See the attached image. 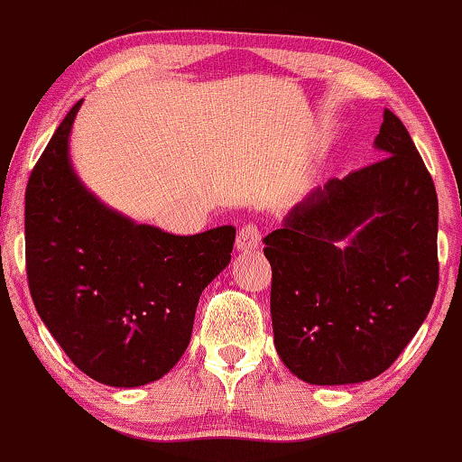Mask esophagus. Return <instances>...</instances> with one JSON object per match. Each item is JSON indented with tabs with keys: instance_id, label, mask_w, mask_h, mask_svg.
<instances>
[{
	"instance_id": "1",
	"label": "esophagus",
	"mask_w": 462,
	"mask_h": 462,
	"mask_svg": "<svg viewBox=\"0 0 462 462\" xmlns=\"http://www.w3.org/2000/svg\"><path fill=\"white\" fill-rule=\"evenodd\" d=\"M259 243H262V228H259L257 224H245L243 228L238 230V236H236V249L245 251V253H251L255 251Z\"/></svg>"
}]
</instances>
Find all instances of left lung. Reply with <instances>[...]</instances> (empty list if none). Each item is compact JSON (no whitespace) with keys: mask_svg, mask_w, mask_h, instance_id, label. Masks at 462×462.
Returning a JSON list of instances; mask_svg holds the SVG:
<instances>
[{"mask_svg":"<svg viewBox=\"0 0 462 462\" xmlns=\"http://www.w3.org/2000/svg\"><path fill=\"white\" fill-rule=\"evenodd\" d=\"M376 163L328 180L263 238L281 360L311 385L374 379L398 360L439 282L438 194L385 108ZM350 236V245L338 240Z\"/></svg>","mask_w":462,"mask_h":462,"instance_id":"1","label":"left lung"}]
</instances>
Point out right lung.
<instances>
[{
	"mask_svg": "<svg viewBox=\"0 0 462 462\" xmlns=\"http://www.w3.org/2000/svg\"><path fill=\"white\" fill-rule=\"evenodd\" d=\"M79 100L24 192V259L37 314L81 373L113 387L161 379L190 343L207 284L230 263L236 230L175 236L104 207L69 163Z\"/></svg>",
	"mask_w": 462,
	"mask_h": 462,
	"instance_id": "1",
	"label": "right lung"
}]
</instances>
